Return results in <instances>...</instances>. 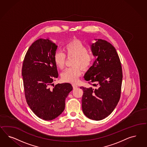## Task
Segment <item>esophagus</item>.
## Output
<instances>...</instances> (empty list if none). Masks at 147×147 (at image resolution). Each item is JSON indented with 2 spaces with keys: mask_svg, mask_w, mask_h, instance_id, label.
<instances>
[{
  "mask_svg": "<svg viewBox=\"0 0 147 147\" xmlns=\"http://www.w3.org/2000/svg\"><path fill=\"white\" fill-rule=\"evenodd\" d=\"M72 86H73V89H76V88H78V86H76V85H75V84H72Z\"/></svg>",
  "mask_w": 147,
  "mask_h": 147,
  "instance_id": "34e87169",
  "label": "esophagus"
}]
</instances>
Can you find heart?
Masks as SVG:
<instances>
[{
	"label": "heart",
	"mask_w": 147,
	"mask_h": 147,
	"mask_svg": "<svg viewBox=\"0 0 147 147\" xmlns=\"http://www.w3.org/2000/svg\"><path fill=\"white\" fill-rule=\"evenodd\" d=\"M65 49L68 57H75L73 65L77 66L67 68L62 73L61 79L65 82L76 83L81 74V69L79 66L84 69H88L92 63L93 57L87 51L88 49L86 45L78 39L68 42L65 45ZM53 59L59 68L62 69L65 67L66 56L64 53L60 51H55L54 54Z\"/></svg>",
	"instance_id": "obj_1"
}]
</instances>
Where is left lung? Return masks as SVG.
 <instances>
[{
    "label": "left lung",
    "instance_id": "left-lung-1",
    "mask_svg": "<svg viewBox=\"0 0 147 147\" xmlns=\"http://www.w3.org/2000/svg\"><path fill=\"white\" fill-rule=\"evenodd\" d=\"M95 40L91 45V50L96 59L84 76L92 87L80 88L84 91V114L90 119L99 121L109 115L119 102L123 76L115 47L106 40Z\"/></svg>",
    "mask_w": 147,
    "mask_h": 147
}]
</instances>
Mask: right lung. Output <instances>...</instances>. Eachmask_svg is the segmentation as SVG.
Listing matches in <instances>:
<instances>
[{
    "mask_svg": "<svg viewBox=\"0 0 147 147\" xmlns=\"http://www.w3.org/2000/svg\"><path fill=\"white\" fill-rule=\"evenodd\" d=\"M58 46L39 39L29 47L22 67L25 95L32 111L44 120H52L65 109V99L73 87L69 83L53 82L58 77L54 54Z\"/></svg>",
    "mask_w": 147,
    "mask_h": 147,
    "instance_id": "1",
    "label": "right lung"
}]
</instances>
